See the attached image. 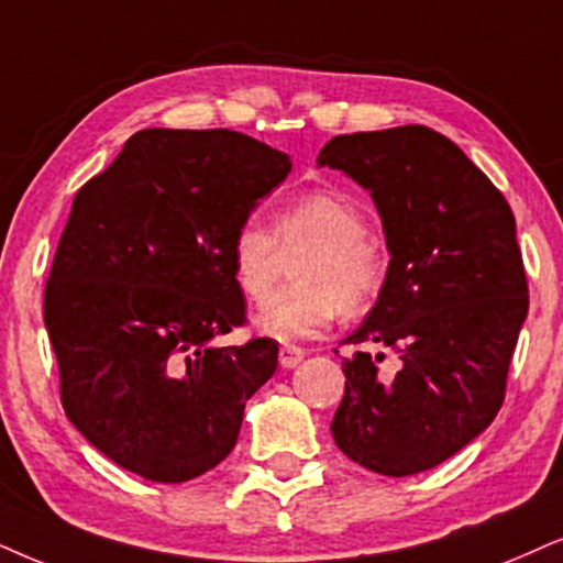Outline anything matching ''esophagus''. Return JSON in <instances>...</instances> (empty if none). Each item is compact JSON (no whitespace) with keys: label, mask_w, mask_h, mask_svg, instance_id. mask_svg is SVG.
<instances>
[{"label":"esophagus","mask_w":563,"mask_h":563,"mask_svg":"<svg viewBox=\"0 0 563 563\" xmlns=\"http://www.w3.org/2000/svg\"><path fill=\"white\" fill-rule=\"evenodd\" d=\"M303 351L301 347H296V345H283L280 347V355H277V358H280V366L283 368H296L298 364H301L303 361Z\"/></svg>","instance_id":"obj_1"}]
</instances>
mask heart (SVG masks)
Instances as JSON below:
<instances>
[{
	"label": "heart",
	"mask_w": 563,
	"mask_h": 563,
	"mask_svg": "<svg viewBox=\"0 0 563 563\" xmlns=\"http://www.w3.org/2000/svg\"><path fill=\"white\" fill-rule=\"evenodd\" d=\"M309 243L295 268L294 287L267 299L257 327L269 338L303 340L324 332L340 314L364 311L379 294L384 254L366 236V218L334 191H303L275 212V233L260 218H244L233 231L229 260L233 280L249 301L262 303L272 289L280 247Z\"/></svg>",
	"instance_id": "obj_1"
}]
</instances>
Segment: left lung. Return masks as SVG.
Returning <instances> with one entry per match:
<instances>
[{
    "label": "left lung",
    "instance_id": "8db88e82",
    "mask_svg": "<svg viewBox=\"0 0 563 563\" xmlns=\"http://www.w3.org/2000/svg\"><path fill=\"white\" fill-rule=\"evenodd\" d=\"M319 166L372 195L389 265L379 298L343 343L334 444L366 471L405 478L441 465L499 412L528 280L509 202L444 134L421 124L338 134ZM398 374L378 372L383 351Z\"/></svg>",
    "mask_w": 563,
    "mask_h": 563
}]
</instances>
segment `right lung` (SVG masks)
Instances as JSON below:
<instances>
[{"mask_svg": "<svg viewBox=\"0 0 563 563\" xmlns=\"http://www.w3.org/2000/svg\"><path fill=\"white\" fill-rule=\"evenodd\" d=\"M290 166L241 132L142 130L75 195L44 322L64 412L124 471L184 483L236 446L277 343H216L246 311L229 244Z\"/></svg>", "mask_w": 563, "mask_h": 563, "instance_id": "obj_1", "label": "right lung"}]
</instances>
